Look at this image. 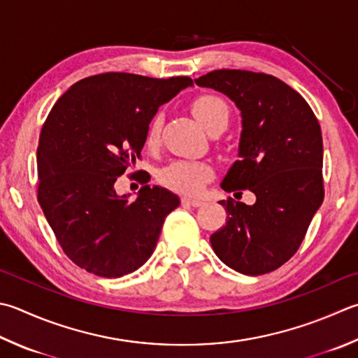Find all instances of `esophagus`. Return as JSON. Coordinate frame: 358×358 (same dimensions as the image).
Masks as SVG:
<instances>
[{
	"instance_id": "obj_1",
	"label": "esophagus",
	"mask_w": 358,
	"mask_h": 358,
	"mask_svg": "<svg viewBox=\"0 0 358 358\" xmlns=\"http://www.w3.org/2000/svg\"><path fill=\"white\" fill-rule=\"evenodd\" d=\"M180 202H182V204H185V206H192V207H199V206L204 204V201L196 199V198H188V196H184V198H182V199H180Z\"/></svg>"
}]
</instances>
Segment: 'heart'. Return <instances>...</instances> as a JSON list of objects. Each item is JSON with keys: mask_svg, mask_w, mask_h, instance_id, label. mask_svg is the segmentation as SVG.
Segmentation results:
<instances>
[{"mask_svg": "<svg viewBox=\"0 0 358 358\" xmlns=\"http://www.w3.org/2000/svg\"><path fill=\"white\" fill-rule=\"evenodd\" d=\"M193 115L208 132H222L231 121V109L224 99L212 93H206L193 99ZM164 115L156 112L148 121L145 140L148 146H157L160 141ZM213 178V168L206 162L198 160H174L170 165L162 168L157 174V180L168 190L194 194L199 193L208 180Z\"/></svg>", "mask_w": 358, "mask_h": 358, "instance_id": "obj_1", "label": "heart"}]
</instances>
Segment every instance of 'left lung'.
<instances>
[{"label": "left lung", "mask_w": 358, "mask_h": 358, "mask_svg": "<svg viewBox=\"0 0 358 358\" xmlns=\"http://www.w3.org/2000/svg\"><path fill=\"white\" fill-rule=\"evenodd\" d=\"M224 93L241 110L240 160L222 190H249L255 204L232 198L226 224L212 234L215 254L248 275L271 273L298 251L324 199L322 136L312 107L273 74L215 70L194 80Z\"/></svg>", "instance_id": "left-lung-1"}]
</instances>
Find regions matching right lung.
I'll return each instance as SVG.
<instances>
[{
	"label": "right lung",
	"instance_id": "add662e5",
	"mask_svg": "<svg viewBox=\"0 0 358 358\" xmlns=\"http://www.w3.org/2000/svg\"><path fill=\"white\" fill-rule=\"evenodd\" d=\"M193 85L188 76L156 79L101 73L78 80L46 117L37 148V199L66 257L101 278L134 273L151 257L179 198L131 173L138 196H118L117 179L141 157L148 121Z\"/></svg>",
	"mask_w": 358,
	"mask_h": 358
}]
</instances>
